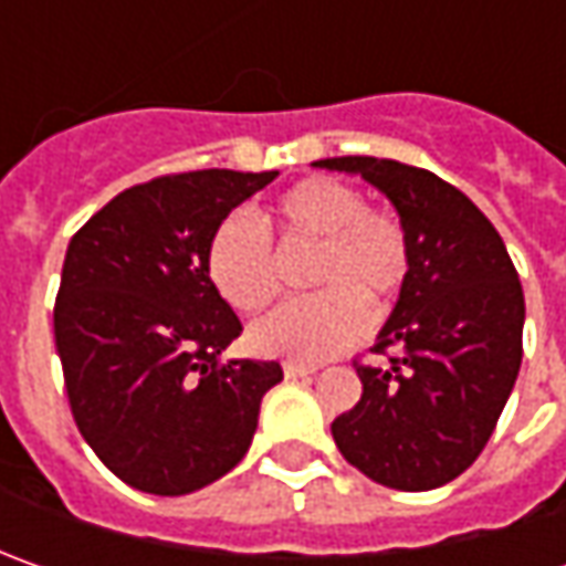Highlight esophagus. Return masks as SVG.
<instances>
[{"instance_id": "obj_1", "label": "esophagus", "mask_w": 566, "mask_h": 566, "mask_svg": "<svg viewBox=\"0 0 566 566\" xmlns=\"http://www.w3.org/2000/svg\"><path fill=\"white\" fill-rule=\"evenodd\" d=\"M315 371H317L315 361H295V359L283 361V375H286V378H305V375H315Z\"/></svg>"}]
</instances>
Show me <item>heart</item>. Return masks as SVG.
<instances>
[{
	"instance_id": "obj_1",
	"label": "heart",
	"mask_w": 566,
	"mask_h": 566,
	"mask_svg": "<svg viewBox=\"0 0 566 566\" xmlns=\"http://www.w3.org/2000/svg\"><path fill=\"white\" fill-rule=\"evenodd\" d=\"M271 239L312 245L305 280L321 286L251 327V343L271 356L317 361L343 353L368 331V302L390 305L412 268L409 232L394 210L368 207L349 182L308 176L276 195L261 227L227 213L207 239V276L242 315L264 312L280 293Z\"/></svg>"
}]
</instances>
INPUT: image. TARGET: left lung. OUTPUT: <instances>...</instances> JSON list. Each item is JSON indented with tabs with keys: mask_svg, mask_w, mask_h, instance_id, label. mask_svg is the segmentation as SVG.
Masks as SVG:
<instances>
[{
	"mask_svg": "<svg viewBox=\"0 0 566 566\" xmlns=\"http://www.w3.org/2000/svg\"><path fill=\"white\" fill-rule=\"evenodd\" d=\"M380 188L409 232L412 268L375 356L353 359L359 402L331 431L346 463L400 491L441 489L485 450L523 361V286L504 239L460 188L419 166L331 157Z\"/></svg>",
	"mask_w": 566,
	"mask_h": 566,
	"instance_id": "left-lung-1",
	"label": "left lung"
}]
</instances>
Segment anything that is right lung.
<instances>
[{
  "label": "right lung",
  "mask_w": 566,
  "mask_h": 566,
  "mask_svg": "<svg viewBox=\"0 0 566 566\" xmlns=\"http://www.w3.org/2000/svg\"><path fill=\"white\" fill-rule=\"evenodd\" d=\"M276 172L195 169L119 191L65 251L53 331L77 431L125 485L188 494L249 450L280 361L220 353L242 321L205 268L213 227Z\"/></svg>",
  "instance_id": "right-lung-1"
}]
</instances>
